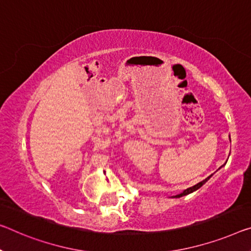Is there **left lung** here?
Returning a JSON list of instances; mask_svg holds the SVG:
<instances>
[{
    "label": "left lung",
    "mask_w": 251,
    "mask_h": 251,
    "mask_svg": "<svg viewBox=\"0 0 251 251\" xmlns=\"http://www.w3.org/2000/svg\"><path fill=\"white\" fill-rule=\"evenodd\" d=\"M211 176L212 175H210L209 177H206L205 179L204 180H202V182H200V183H198L196 185H194V186H192V187H188V188H186V190L185 191H183L182 193H180V194H177V195H175V196H173V198H182V196H184V195H187V194H191V193H193V192H195V191H198L200 187L201 186H203L204 184H205L207 180H209L210 178H211Z\"/></svg>",
    "instance_id": "obj_1"
}]
</instances>
